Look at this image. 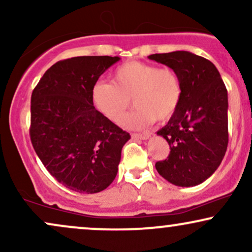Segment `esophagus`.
<instances>
[{"label": "esophagus", "mask_w": 252, "mask_h": 252, "mask_svg": "<svg viewBox=\"0 0 252 252\" xmlns=\"http://www.w3.org/2000/svg\"><path fill=\"white\" fill-rule=\"evenodd\" d=\"M132 137L137 138V140H148L150 137V134H148V132H144V134H132Z\"/></svg>", "instance_id": "34e87169"}]
</instances>
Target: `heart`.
Segmentation results:
<instances>
[{
	"mask_svg": "<svg viewBox=\"0 0 252 252\" xmlns=\"http://www.w3.org/2000/svg\"><path fill=\"white\" fill-rule=\"evenodd\" d=\"M132 102L136 108L124 126L142 129L175 115L182 98L180 77L172 68L141 62L124 63L115 70L112 83L97 82L91 89L94 109L114 123H120Z\"/></svg>",
	"mask_w": 252,
	"mask_h": 252,
	"instance_id": "obj_1",
	"label": "heart"
}]
</instances>
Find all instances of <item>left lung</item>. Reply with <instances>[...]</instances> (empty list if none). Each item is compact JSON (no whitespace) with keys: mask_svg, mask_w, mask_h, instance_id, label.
Returning <instances> with one entry per match:
<instances>
[{"mask_svg":"<svg viewBox=\"0 0 252 252\" xmlns=\"http://www.w3.org/2000/svg\"><path fill=\"white\" fill-rule=\"evenodd\" d=\"M148 58L174 70L182 84L178 111L156 132L170 147L156 170L175 186H196L216 172L226 153L227 90L216 66L200 56L175 51Z\"/></svg>","mask_w":252,"mask_h":252,"instance_id":"8db88e82","label":"left lung"}]
</instances>
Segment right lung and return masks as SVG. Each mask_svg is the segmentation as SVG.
<instances>
[{
  "instance_id": "add662e5",
  "label": "right lung",
  "mask_w": 252,
  "mask_h": 252,
  "mask_svg": "<svg viewBox=\"0 0 252 252\" xmlns=\"http://www.w3.org/2000/svg\"><path fill=\"white\" fill-rule=\"evenodd\" d=\"M120 57H74L45 72L32 94L31 140L46 169L78 193H98L116 178L130 135L104 117L91 89Z\"/></svg>"
}]
</instances>
